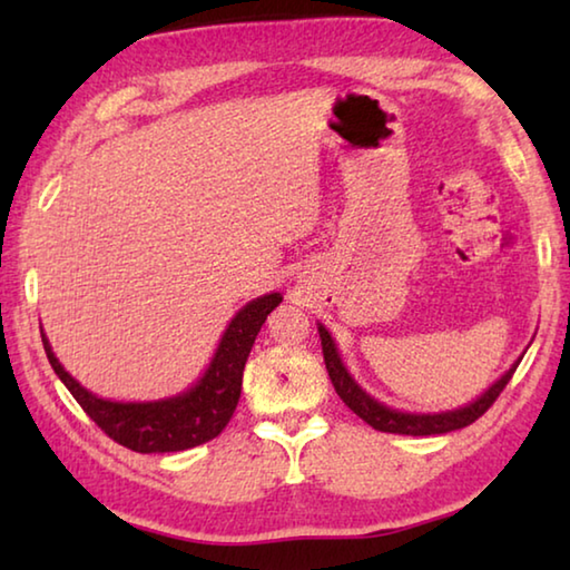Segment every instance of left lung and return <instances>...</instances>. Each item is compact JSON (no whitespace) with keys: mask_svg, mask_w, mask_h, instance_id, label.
Segmentation results:
<instances>
[{"mask_svg":"<svg viewBox=\"0 0 570 570\" xmlns=\"http://www.w3.org/2000/svg\"><path fill=\"white\" fill-rule=\"evenodd\" d=\"M320 336H322L326 372H330V380L334 384L336 394L342 397V402L354 414H360L366 424H372L374 430L394 432V435H414V438L445 435V432L468 428V424H472L478 417H482V414H485L490 407H493V402L500 397V392L505 390V384L510 382V377H513V372L520 364V362H515L513 366H510V370L493 384V387H490L485 394H480L475 402H470L468 407H460L452 412H438V414H410V412L390 410V407H384V404H380L377 400H372L370 394H366L360 384L350 377V372H346V366L340 360V352H336L332 334L326 332L322 324H320Z\"/></svg>","mask_w":570,"mask_h":570,"instance_id":"1","label":"left lung"}]
</instances>
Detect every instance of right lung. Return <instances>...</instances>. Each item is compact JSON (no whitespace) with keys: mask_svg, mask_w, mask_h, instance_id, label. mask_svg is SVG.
Returning <instances> with one entry per match:
<instances>
[{"mask_svg":"<svg viewBox=\"0 0 570 570\" xmlns=\"http://www.w3.org/2000/svg\"><path fill=\"white\" fill-rule=\"evenodd\" d=\"M278 304H282V294H266L240 308L220 336L204 377L178 397L158 402H110L95 397L70 377V372H65L45 334L42 344L57 377L110 440L135 452H178L218 438L234 417L250 346L262 332L266 316Z\"/></svg>","mask_w":570,"mask_h":570,"instance_id":"right-lung-1","label":"right lung"}]
</instances>
